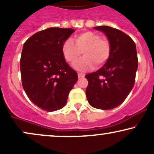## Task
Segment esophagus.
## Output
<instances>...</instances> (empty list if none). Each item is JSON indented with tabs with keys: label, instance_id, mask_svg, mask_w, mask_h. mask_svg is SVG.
I'll list each match as a JSON object with an SVG mask.
<instances>
[{
	"label": "esophagus",
	"instance_id": "esophagus-1",
	"mask_svg": "<svg viewBox=\"0 0 154 154\" xmlns=\"http://www.w3.org/2000/svg\"><path fill=\"white\" fill-rule=\"evenodd\" d=\"M78 76H79V79L80 78H83L85 76V74L84 73H78Z\"/></svg>",
	"mask_w": 154,
	"mask_h": 154
}]
</instances>
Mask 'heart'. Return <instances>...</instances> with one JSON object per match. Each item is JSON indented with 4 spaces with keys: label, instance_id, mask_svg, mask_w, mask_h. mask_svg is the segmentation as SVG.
<instances>
[{
    "label": "heart",
    "instance_id": "obj_1",
    "mask_svg": "<svg viewBox=\"0 0 154 154\" xmlns=\"http://www.w3.org/2000/svg\"><path fill=\"white\" fill-rule=\"evenodd\" d=\"M73 41L67 40L62 45L63 58L71 65L75 64L80 57L82 52L85 57L75 65L76 69L86 71L103 66L111 54V43L107 38H100L92 31H85L73 37Z\"/></svg>",
    "mask_w": 154,
    "mask_h": 154
}]
</instances>
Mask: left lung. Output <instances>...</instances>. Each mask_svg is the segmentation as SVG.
<instances>
[{
	"label": "left lung",
	"mask_w": 154,
	"mask_h": 154,
	"mask_svg": "<svg viewBox=\"0 0 154 154\" xmlns=\"http://www.w3.org/2000/svg\"><path fill=\"white\" fill-rule=\"evenodd\" d=\"M95 28L108 37L111 54L103 67L86 75L88 81L86 97L95 109L110 110L121 105L134 86L137 52L134 41L123 31L106 26Z\"/></svg>",
	"instance_id": "1"
}]
</instances>
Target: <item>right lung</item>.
Here are the masks:
<instances>
[{"label": "right lung", "instance_id": "add662e5", "mask_svg": "<svg viewBox=\"0 0 154 154\" xmlns=\"http://www.w3.org/2000/svg\"><path fill=\"white\" fill-rule=\"evenodd\" d=\"M74 31L71 28H47L30 37L23 47L20 61L23 88L28 98L44 111L63 107L78 81L76 71L62 54L63 44Z\"/></svg>", "mask_w": 154, "mask_h": 154}]
</instances>
